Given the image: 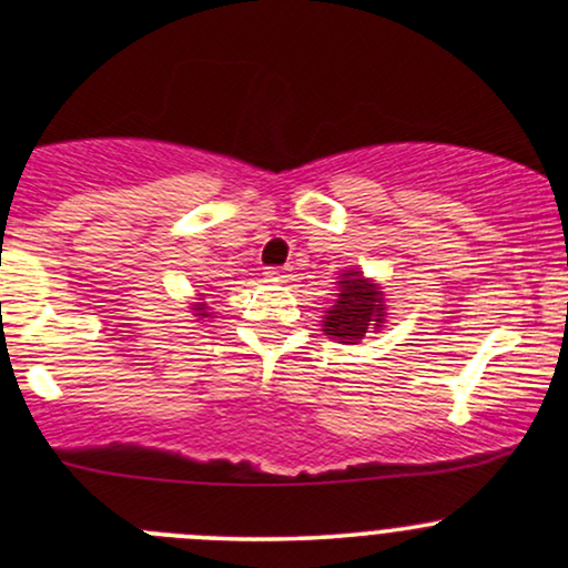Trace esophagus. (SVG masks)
I'll use <instances>...</instances> for the list:
<instances>
[{"label": "esophagus", "instance_id": "esophagus-1", "mask_svg": "<svg viewBox=\"0 0 568 568\" xmlns=\"http://www.w3.org/2000/svg\"><path fill=\"white\" fill-rule=\"evenodd\" d=\"M264 277L270 280V283H288V270H277V266H270V270L264 272Z\"/></svg>", "mask_w": 568, "mask_h": 568}]
</instances>
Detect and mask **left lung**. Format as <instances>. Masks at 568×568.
Wrapping results in <instances>:
<instances>
[{
	"instance_id": "obj_1",
	"label": "left lung",
	"mask_w": 568,
	"mask_h": 568,
	"mask_svg": "<svg viewBox=\"0 0 568 568\" xmlns=\"http://www.w3.org/2000/svg\"><path fill=\"white\" fill-rule=\"evenodd\" d=\"M387 321V304L379 283L363 277V272L344 270L338 277L336 302L325 310L323 331L338 344H357Z\"/></svg>"
}]
</instances>
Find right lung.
I'll list each match as a JSON object with an SVG mask.
<instances>
[{
    "instance_id": "right-lung-1",
    "label": "right lung",
    "mask_w": 568,
    "mask_h": 568,
    "mask_svg": "<svg viewBox=\"0 0 568 568\" xmlns=\"http://www.w3.org/2000/svg\"><path fill=\"white\" fill-rule=\"evenodd\" d=\"M192 312H194V317H200V321H205V317H213L211 306L202 302V298H200V302L192 304Z\"/></svg>"
}]
</instances>
